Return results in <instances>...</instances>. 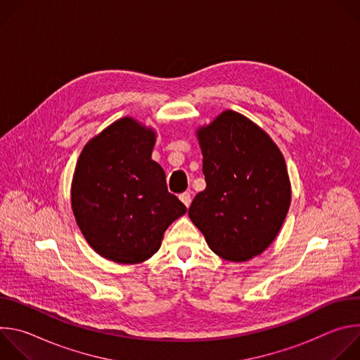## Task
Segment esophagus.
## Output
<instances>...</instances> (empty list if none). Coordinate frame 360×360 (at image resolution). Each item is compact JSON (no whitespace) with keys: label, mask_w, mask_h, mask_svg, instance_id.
<instances>
[{"label":"esophagus","mask_w":360,"mask_h":360,"mask_svg":"<svg viewBox=\"0 0 360 360\" xmlns=\"http://www.w3.org/2000/svg\"><path fill=\"white\" fill-rule=\"evenodd\" d=\"M179 199L184 202V205L186 208H189V205H191V202H192V195H191V192H184V193H181L179 195Z\"/></svg>","instance_id":"1"}]
</instances>
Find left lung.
<instances>
[{
	"label": "left lung",
	"mask_w": 360,
	"mask_h": 360,
	"mask_svg": "<svg viewBox=\"0 0 360 360\" xmlns=\"http://www.w3.org/2000/svg\"><path fill=\"white\" fill-rule=\"evenodd\" d=\"M198 139L207 188L188 215L218 256L248 261L274 242L289 211L285 160L266 132L233 111L202 127Z\"/></svg>",
	"instance_id": "1"
}]
</instances>
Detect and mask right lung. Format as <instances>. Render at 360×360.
<instances>
[{
  "label": "right lung",
  "instance_id": "add662e5",
  "mask_svg": "<svg viewBox=\"0 0 360 360\" xmlns=\"http://www.w3.org/2000/svg\"><path fill=\"white\" fill-rule=\"evenodd\" d=\"M155 132L122 118L82 149L71 205L91 248L118 264H139L155 253L167 228L186 212L168 192L165 172L150 160Z\"/></svg>",
  "mask_w": 360,
  "mask_h": 360
}]
</instances>
